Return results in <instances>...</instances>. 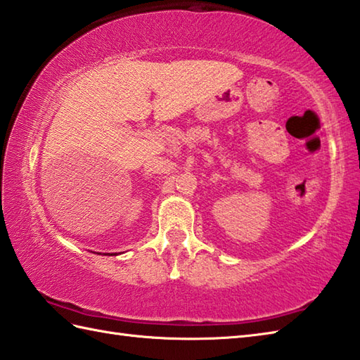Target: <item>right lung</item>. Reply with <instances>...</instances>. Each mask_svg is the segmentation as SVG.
I'll list each match as a JSON object with an SVG mask.
<instances>
[{"instance_id": "add662e5", "label": "right lung", "mask_w": 360, "mask_h": 360, "mask_svg": "<svg viewBox=\"0 0 360 360\" xmlns=\"http://www.w3.org/2000/svg\"><path fill=\"white\" fill-rule=\"evenodd\" d=\"M111 255H112V254H111Z\"/></svg>"}]
</instances>
